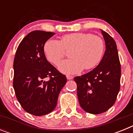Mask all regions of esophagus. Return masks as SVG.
<instances>
[{
  "label": "esophagus",
  "mask_w": 133,
  "mask_h": 133,
  "mask_svg": "<svg viewBox=\"0 0 133 133\" xmlns=\"http://www.w3.org/2000/svg\"><path fill=\"white\" fill-rule=\"evenodd\" d=\"M66 78L68 80H71L73 78V77L72 76H70V75H66Z\"/></svg>",
  "instance_id": "esophagus-1"
}]
</instances>
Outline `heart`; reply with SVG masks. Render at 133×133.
Here are the masks:
<instances>
[{"label":"heart","instance_id":"heart-1","mask_svg":"<svg viewBox=\"0 0 133 133\" xmlns=\"http://www.w3.org/2000/svg\"><path fill=\"white\" fill-rule=\"evenodd\" d=\"M104 49L103 38L85 32L67 34L60 41L49 39L43 46L46 57L54 64H58L64 57L65 50H70L69 56L71 58L62 61L58 66V70L66 75L95 68L101 61Z\"/></svg>","mask_w":133,"mask_h":133}]
</instances>
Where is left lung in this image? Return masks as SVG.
Wrapping results in <instances>:
<instances>
[{
	"mask_svg": "<svg viewBox=\"0 0 133 133\" xmlns=\"http://www.w3.org/2000/svg\"><path fill=\"white\" fill-rule=\"evenodd\" d=\"M106 44L104 56L97 67L74 80L81 108L91 114L106 112L115 104L120 90L121 63L115 40L101 30Z\"/></svg>",
	"mask_w": 133,
	"mask_h": 133,
	"instance_id": "left-lung-1",
	"label": "left lung"
}]
</instances>
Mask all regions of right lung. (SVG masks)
Wrapping results in <instances>:
<instances>
[{"label": "right lung", "mask_w": 133, "mask_h": 133, "mask_svg": "<svg viewBox=\"0 0 133 133\" xmlns=\"http://www.w3.org/2000/svg\"><path fill=\"white\" fill-rule=\"evenodd\" d=\"M55 34L42 30L29 33L18 45L14 59L16 98L25 111L35 116L52 112L66 83L65 75L48 62L43 50L46 41Z\"/></svg>", "instance_id": "1"}]
</instances>
